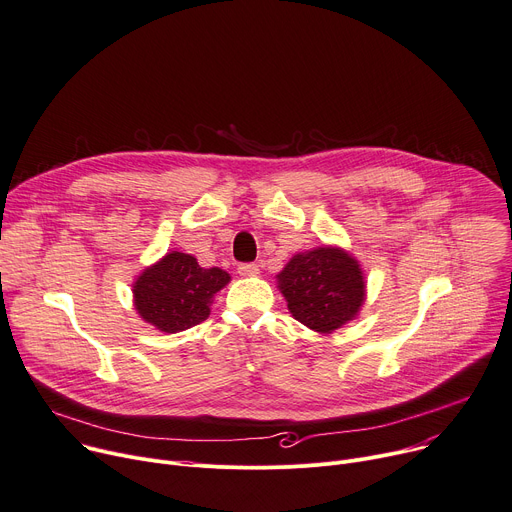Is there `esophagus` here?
<instances>
[{"label": "esophagus", "mask_w": 512, "mask_h": 512, "mask_svg": "<svg viewBox=\"0 0 512 512\" xmlns=\"http://www.w3.org/2000/svg\"><path fill=\"white\" fill-rule=\"evenodd\" d=\"M239 273L245 275V277H253V275L259 273V265L257 263H241Z\"/></svg>", "instance_id": "34e87169"}]
</instances>
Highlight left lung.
<instances>
[{
  "label": "left lung",
  "mask_w": 512,
  "mask_h": 512,
  "mask_svg": "<svg viewBox=\"0 0 512 512\" xmlns=\"http://www.w3.org/2000/svg\"><path fill=\"white\" fill-rule=\"evenodd\" d=\"M277 288L292 316L322 335L353 320L365 302L359 261L341 247H316L294 255L277 273Z\"/></svg>",
  "instance_id": "obj_1"
}]
</instances>
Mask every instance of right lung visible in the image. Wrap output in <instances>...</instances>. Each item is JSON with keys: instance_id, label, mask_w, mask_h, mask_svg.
I'll return each instance as SVG.
<instances>
[{"instance_id": "obj_1", "label": "right lung", "mask_w": 512, "mask_h": 512, "mask_svg": "<svg viewBox=\"0 0 512 512\" xmlns=\"http://www.w3.org/2000/svg\"><path fill=\"white\" fill-rule=\"evenodd\" d=\"M228 282L224 269H204L194 255L171 251L136 277L134 308L155 329L179 333L208 318L214 294Z\"/></svg>"}]
</instances>
